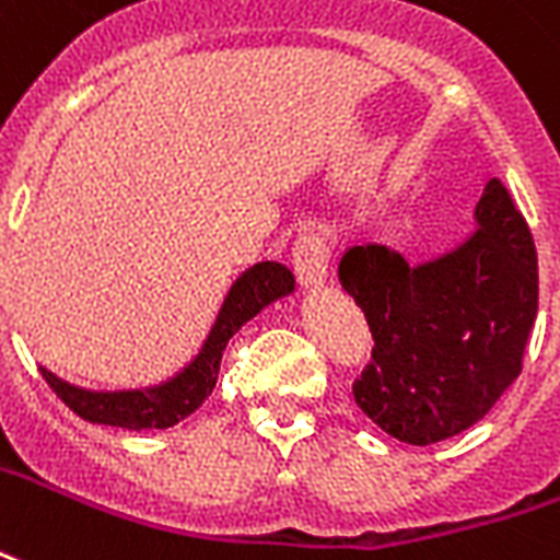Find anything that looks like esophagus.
<instances>
[{
  "label": "esophagus",
  "mask_w": 560,
  "mask_h": 560,
  "mask_svg": "<svg viewBox=\"0 0 560 560\" xmlns=\"http://www.w3.org/2000/svg\"><path fill=\"white\" fill-rule=\"evenodd\" d=\"M329 264H332V243L323 231H308L296 240L293 267L300 272V281L305 288H317L329 279Z\"/></svg>",
  "instance_id": "34e87169"
}]
</instances>
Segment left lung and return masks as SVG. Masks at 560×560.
Wrapping results in <instances>:
<instances>
[{"mask_svg":"<svg viewBox=\"0 0 560 560\" xmlns=\"http://www.w3.org/2000/svg\"><path fill=\"white\" fill-rule=\"evenodd\" d=\"M475 222L469 240L424 264L376 243L347 248L338 264L374 335L355 404L409 445L478 424L523 371L537 317L532 231L499 177L483 186Z\"/></svg>","mask_w":560,"mask_h":560,"instance_id":"obj_1","label":"left lung"}]
</instances>
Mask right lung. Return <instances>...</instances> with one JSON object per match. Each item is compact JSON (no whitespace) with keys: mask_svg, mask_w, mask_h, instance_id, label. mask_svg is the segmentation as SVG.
I'll return each mask as SVG.
<instances>
[{"mask_svg":"<svg viewBox=\"0 0 560 560\" xmlns=\"http://www.w3.org/2000/svg\"><path fill=\"white\" fill-rule=\"evenodd\" d=\"M293 272L276 260H260L240 276L228 291L213 329L207 335L205 347L198 350L192 362L172 380H165L151 388H127V392H89L80 385H70L52 374L40 371L49 388L68 404L73 412L91 424H109L124 430H165L192 416L207 395L213 392L219 376L222 350L231 341V335L240 332L260 308L269 302L293 293Z\"/></svg>","mask_w":560,"mask_h":560,"instance_id":"1","label":"right lung"}]
</instances>
